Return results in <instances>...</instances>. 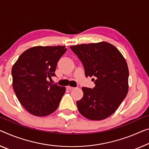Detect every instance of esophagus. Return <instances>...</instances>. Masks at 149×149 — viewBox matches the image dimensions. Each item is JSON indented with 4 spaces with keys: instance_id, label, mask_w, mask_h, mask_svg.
<instances>
[{
    "instance_id": "1",
    "label": "esophagus",
    "mask_w": 149,
    "mask_h": 149,
    "mask_svg": "<svg viewBox=\"0 0 149 149\" xmlns=\"http://www.w3.org/2000/svg\"><path fill=\"white\" fill-rule=\"evenodd\" d=\"M67 88L68 89V90H69V91H72V90H73V89H74V88H74V87H72V86H67Z\"/></svg>"
}]
</instances>
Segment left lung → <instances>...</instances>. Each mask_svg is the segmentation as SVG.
I'll use <instances>...</instances> for the list:
<instances>
[{
	"label": "left lung",
	"instance_id": "left-lung-1",
	"mask_svg": "<svg viewBox=\"0 0 149 149\" xmlns=\"http://www.w3.org/2000/svg\"><path fill=\"white\" fill-rule=\"evenodd\" d=\"M70 48L83 65L86 77L96 79L95 87L82 88L83 97L77 102L79 111L90 120L109 117L128 93L129 73L125 59L114 46L107 42Z\"/></svg>",
	"mask_w": 149,
	"mask_h": 149
}]
</instances>
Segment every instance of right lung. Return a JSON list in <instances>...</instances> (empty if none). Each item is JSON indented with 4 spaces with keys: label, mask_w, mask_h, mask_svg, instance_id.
Returning <instances> with one entry per match:
<instances>
[{
    "label": "right lung",
    "mask_w": 149,
    "mask_h": 149,
    "mask_svg": "<svg viewBox=\"0 0 149 149\" xmlns=\"http://www.w3.org/2000/svg\"><path fill=\"white\" fill-rule=\"evenodd\" d=\"M67 49L64 46L35 47L24 51L12 68L13 86L24 108L38 116L56 111L66 88L48 79L56 77L57 63Z\"/></svg>",
    "instance_id": "1"
}]
</instances>
